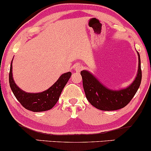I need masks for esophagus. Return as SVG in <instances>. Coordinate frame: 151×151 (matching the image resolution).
Returning a JSON list of instances; mask_svg holds the SVG:
<instances>
[{"label":"esophagus","mask_w":151,"mask_h":151,"mask_svg":"<svg viewBox=\"0 0 151 151\" xmlns=\"http://www.w3.org/2000/svg\"><path fill=\"white\" fill-rule=\"evenodd\" d=\"M83 69V67L80 65H77L75 66V68H74V70L77 72H80L81 70H82Z\"/></svg>","instance_id":"obj_1"}]
</instances>
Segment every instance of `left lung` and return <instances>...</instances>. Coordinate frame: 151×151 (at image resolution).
<instances>
[{
    "mask_svg": "<svg viewBox=\"0 0 151 151\" xmlns=\"http://www.w3.org/2000/svg\"><path fill=\"white\" fill-rule=\"evenodd\" d=\"M138 56V70L132 84L120 90L109 89L86 70L81 72L86 97L91 105L102 111H114L125 107L138 91L141 82V59Z\"/></svg>",
    "mask_w": 151,
    "mask_h": 151,
    "instance_id": "8db88e82",
    "label": "left lung"
}]
</instances>
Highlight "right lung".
<instances>
[{"instance_id": "obj_1", "label": "right lung", "mask_w": 151, "mask_h": 151, "mask_svg": "<svg viewBox=\"0 0 151 151\" xmlns=\"http://www.w3.org/2000/svg\"><path fill=\"white\" fill-rule=\"evenodd\" d=\"M12 62L9 73V83L13 94L24 108L34 112L45 111L51 109L56 104L62 89L72 75L70 72L62 74L58 81L48 89L40 93H27L16 85L13 78Z\"/></svg>"}]
</instances>
